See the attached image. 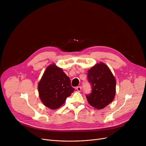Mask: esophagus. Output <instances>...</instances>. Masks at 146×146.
<instances>
[{
	"label": "esophagus",
	"mask_w": 146,
	"mask_h": 146,
	"mask_svg": "<svg viewBox=\"0 0 146 146\" xmlns=\"http://www.w3.org/2000/svg\"><path fill=\"white\" fill-rule=\"evenodd\" d=\"M76 90H77L78 92H80L82 90V87L81 86H78L76 88Z\"/></svg>",
	"instance_id": "34e87169"
}]
</instances>
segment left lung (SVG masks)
Returning a JSON list of instances; mask_svg holds the SVG:
<instances>
[{
	"mask_svg": "<svg viewBox=\"0 0 146 146\" xmlns=\"http://www.w3.org/2000/svg\"><path fill=\"white\" fill-rule=\"evenodd\" d=\"M88 80L92 88L86 95L89 104L98 110L104 108L115 95L116 80L112 72L104 63H98L88 71Z\"/></svg>",
	"mask_w": 146,
	"mask_h": 146,
	"instance_id": "8db88e82",
	"label": "left lung"
}]
</instances>
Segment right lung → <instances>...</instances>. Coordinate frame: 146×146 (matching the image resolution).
<instances>
[{"instance_id":"1","label":"right lung","mask_w":146,"mask_h":146,"mask_svg":"<svg viewBox=\"0 0 146 146\" xmlns=\"http://www.w3.org/2000/svg\"><path fill=\"white\" fill-rule=\"evenodd\" d=\"M38 88L42 102L51 110L58 108L74 90L70 78L55 64L46 68Z\"/></svg>"}]
</instances>
